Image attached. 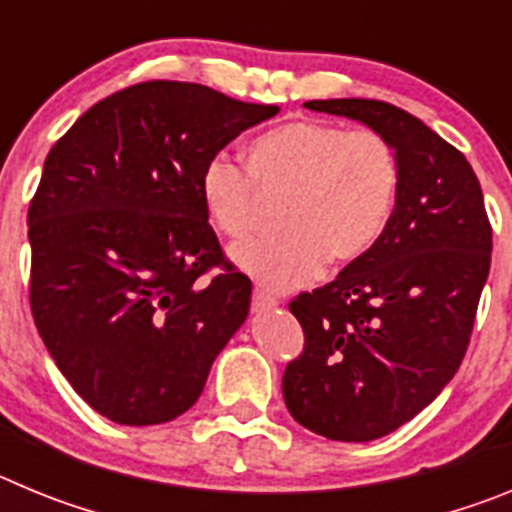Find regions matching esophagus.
Returning a JSON list of instances; mask_svg holds the SVG:
<instances>
[{"label":"esophagus","instance_id":"1","mask_svg":"<svg viewBox=\"0 0 512 512\" xmlns=\"http://www.w3.org/2000/svg\"><path fill=\"white\" fill-rule=\"evenodd\" d=\"M253 310L256 312H261V310H271V307H277L279 302H277V297H271L269 292H264V289H256V292H253Z\"/></svg>","mask_w":512,"mask_h":512}]
</instances>
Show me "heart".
<instances>
[{
	"label": "heart",
	"instance_id": "obj_1",
	"mask_svg": "<svg viewBox=\"0 0 512 512\" xmlns=\"http://www.w3.org/2000/svg\"><path fill=\"white\" fill-rule=\"evenodd\" d=\"M245 166L215 153L200 174L207 217L228 238L256 223V189L287 194L271 238L233 248V261L274 292L305 287L328 259L348 264L372 251L392 220L400 184L395 148L374 130L295 120L259 135Z\"/></svg>",
	"mask_w": 512,
	"mask_h": 512
}]
</instances>
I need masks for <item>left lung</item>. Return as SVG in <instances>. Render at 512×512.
<instances>
[{"mask_svg":"<svg viewBox=\"0 0 512 512\" xmlns=\"http://www.w3.org/2000/svg\"><path fill=\"white\" fill-rule=\"evenodd\" d=\"M384 135L400 184L377 246L289 310L305 348L284 369L287 410L330 441H374L431 405L467 354L492 228L464 153L379 99H312Z\"/></svg>","mask_w":512,"mask_h":512,"instance_id":"obj_1","label":"left lung"}]
</instances>
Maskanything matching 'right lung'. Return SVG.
Segmentation results:
<instances>
[{
  "mask_svg": "<svg viewBox=\"0 0 512 512\" xmlns=\"http://www.w3.org/2000/svg\"><path fill=\"white\" fill-rule=\"evenodd\" d=\"M277 104L146 81L89 107L45 158L27 210L30 307L48 354L99 415L179 418L248 318L200 197L210 156ZM220 265L210 283L201 274Z\"/></svg>",
  "mask_w": 512,
  "mask_h": 512,
  "instance_id": "right-lung-1",
  "label": "right lung"
}]
</instances>
